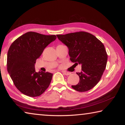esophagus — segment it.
<instances>
[{
    "mask_svg": "<svg viewBox=\"0 0 125 125\" xmlns=\"http://www.w3.org/2000/svg\"><path fill=\"white\" fill-rule=\"evenodd\" d=\"M62 73L64 74V75H70L71 74V73L69 72H66V71H62Z\"/></svg>",
    "mask_w": 125,
    "mask_h": 125,
    "instance_id": "1",
    "label": "esophagus"
}]
</instances>
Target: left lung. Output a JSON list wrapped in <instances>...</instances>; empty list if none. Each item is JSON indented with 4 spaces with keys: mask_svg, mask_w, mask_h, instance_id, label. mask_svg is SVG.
<instances>
[{
    "mask_svg": "<svg viewBox=\"0 0 125 125\" xmlns=\"http://www.w3.org/2000/svg\"><path fill=\"white\" fill-rule=\"evenodd\" d=\"M57 36L68 48L72 62L82 64L81 72L77 73L79 82L72 87L80 92L90 90L100 81L106 66L107 54L104 45L95 36L85 31Z\"/></svg>",
    "mask_w": 125,
    "mask_h": 125,
    "instance_id": "obj_1",
    "label": "left lung"
}]
</instances>
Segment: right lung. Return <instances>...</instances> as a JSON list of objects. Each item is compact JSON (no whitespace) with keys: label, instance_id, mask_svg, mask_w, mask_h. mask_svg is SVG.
Here are the masks:
<instances>
[{"label":"right lung","instance_id":"add662e5","mask_svg":"<svg viewBox=\"0 0 125 125\" xmlns=\"http://www.w3.org/2000/svg\"><path fill=\"white\" fill-rule=\"evenodd\" d=\"M56 35L27 32L10 46L7 54V70L16 88L31 97L41 95L51 82L53 74L36 72L35 64L43 50L56 39Z\"/></svg>","mask_w":125,"mask_h":125}]
</instances>
